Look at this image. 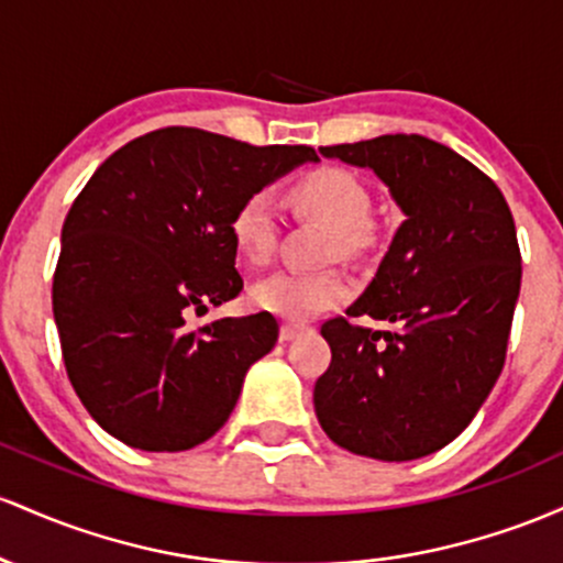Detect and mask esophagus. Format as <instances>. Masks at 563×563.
I'll return each mask as SVG.
<instances>
[{
	"mask_svg": "<svg viewBox=\"0 0 563 563\" xmlns=\"http://www.w3.org/2000/svg\"><path fill=\"white\" fill-rule=\"evenodd\" d=\"M300 332H302V327H298V324H282V330H279V338L284 340V343H289V340H295V338H298Z\"/></svg>",
	"mask_w": 563,
	"mask_h": 563,
	"instance_id": "esophagus-1",
	"label": "esophagus"
}]
</instances>
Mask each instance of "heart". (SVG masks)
<instances>
[{
  "label": "heart",
  "instance_id": "1",
  "mask_svg": "<svg viewBox=\"0 0 563 563\" xmlns=\"http://www.w3.org/2000/svg\"><path fill=\"white\" fill-rule=\"evenodd\" d=\"M289 201L300 212L321 220L334 231L332 255L349 257L362 250L369 220V191L356 175L343 167H316L300 175L289 188ZM231 239L242 261L250 265H268L279 242V210L271 194H250L231 218ZM351 295V284L340 271H313V274L268 276L252 287V306L289 321H306L330 311Z\"/></svg>",
  "mask_w": 563,
  "mask_h": 563
}]
</instances>
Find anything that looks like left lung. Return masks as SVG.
Here are the masks:
<instances>
[{
    "label": "left lung",
    "mask_w": 563,
    "mask_h": 563,
    "mask_svg": "<svg viewBox=\"0 0 563 563\" xmlns=\"http://www.w3.org/2000/svg\"><path fill=\"white\" fill-rule=\"evenodd\" d=\"M388 186L404 223L375 279L345 316L321 324L332 362L313 409L338 446L404 463L468 428L495 388L521 287L508 201L476 164L422 135L324 145ZM353 314L400 324L351 325Z\"/></svg>",
    "instance_id": "8db88e82"
}]
</instances>
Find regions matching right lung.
<instances>
[{
    "label": "right lung",
    "instance_id": "right-lung-1",
    "mask_svg": "<svg viewBox=\"0 0 563 563\" xmlns=\"http://www.w3.org/2000/svg\"><path fill=\"white\" fill-rule=\"evenodd\" d=\"M316 159L308 145L164 128L95 169L63 223L53 313L68 380L106 433L183 452L225 426L279 324L261 311L188 330L186 316L242 292L236 207Z\"/></svg>",
    "mask_w": 563,
    "mask_h": 563
}]
</instances>
